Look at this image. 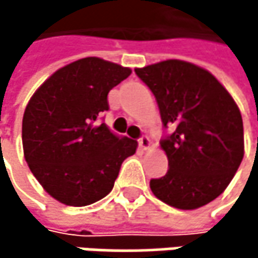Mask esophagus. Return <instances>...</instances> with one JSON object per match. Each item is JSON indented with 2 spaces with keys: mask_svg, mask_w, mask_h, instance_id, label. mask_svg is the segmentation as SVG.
<instances>
[{
  "mask_svg": "<svg viewBox=\"0 0 258 258\" xmlns=\"http://www.w3.org/2000/svg\"><path fill=\"white\" fill-rule=\"evenodd\" d=\"M149 146H151V140H149V137H148V136H142V137L139 139V148H140V149H143V151H146Z\"/></svg>",
  "mask_w": 258,
  "mask_h": 258,
  "instance_id": "obj_1",
  "label": "esophagus"
}]
</instances>
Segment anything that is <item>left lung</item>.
<instances>
[{
    "instance_id": "left-lung-1",
    "label": "left lung",
    "mask_w": 258,
    "mask_h": 258,
    "mask_svg": "<svg viewBox=\"0 0 258 258\" xmlns=\"http://www.w3.org/2000/svg\"><path fill=\"white\" fill-rule=\"evenodd\" d=\"M158 103L164 128L160 143L169 160L163 178L151 179L157 199L183 209L215 200L243 158V124L229 91L208 70L179 59L136 69Z\"/></svg>"
}]
</instances>
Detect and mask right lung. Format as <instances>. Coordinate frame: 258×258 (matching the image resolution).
I'll use <instances>...</instances> for the list:
<instances>
[{"mask_svg":"<svg viewBox=\"0 0 258 258\" xmlns=\"http://www.w3.org/2000/svg\"><path fill=\"white\" fill-rule=\"evenodd\" d=\"M131 75L101 58L78 59L56 70L31 97L22 119V145L32 175L67 206L106 197L137 142L113 134L98 116L107 94Z\"/></svg>","mask_w":258,"mask_h":258,"instance_id":"obj_1","label":"right lung"}]
</instances>
